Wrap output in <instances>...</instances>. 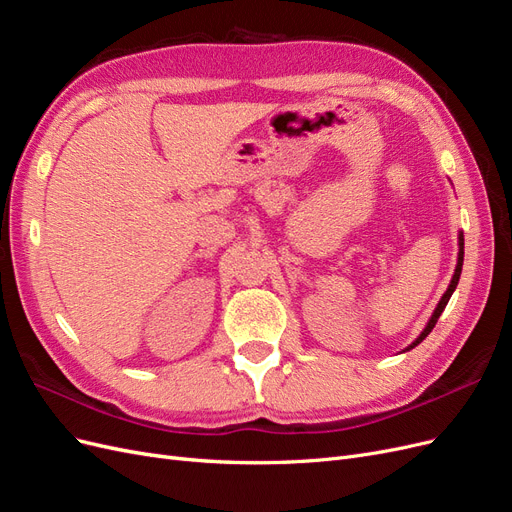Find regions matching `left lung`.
<instances>
[{"instance_id": "obj_1", "label": "left lung", "mask_w": 512, "mask_h": 512, "mask_svg": "<svg viewBox=\"0 0 512 512\" xmlns=\"http://www.w3.org/2000/svg\"><path fill=\"white\" fill-rule=\"evenodd\" d=\"M461 267H463V232H459V254H457V267H455V273H453V280H451V284H448V288H446V292L442 294V299H440V303H438V307L433 309V314H431V318H429V322L425 324V329L421 331V335H418L414 342L406 348V350H412L414 346H418L423 342V339L431 333V329L436 327V322H438V318H440V314L444 312V307H446V303H448V299H451V294L455 292V288H457V284H459V275H461Z\"/></svg>"}]
</instances>
